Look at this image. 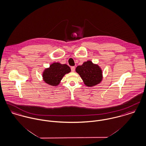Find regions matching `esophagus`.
Here are the masks:
<instances>
[{
  "instance_id": "34e87169",
  "label": "esophagus",
  "mask_w": 146,
  "mask_h": 146,
  "mask_svg": "<svg viewBox=\"0 0 146 146\" xmlns=\"http://www.w3.org/2000/svg\"><path fill=\"white\" fill-rule=\"evenodd\" d=\"M71 70L72 72H74L75 70V67L74 66H72L71 67Z\"/></svg>"
}]
</instances>
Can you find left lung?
<instances>
[{"label": "left lung", "instance_id": "1", "mask_svg": "<svg viewBox=\"0 0 146 146\" xmlns=\"http://www.w3.org/2000/svg\"><path fill=\"white\" fill-rule=\"evenodd\" d=\"M76 72L79 74L84 84L89 87L99 84L103 79L101 68L91 61L85 62L82 65L77 66Z\"/></svg>", "mask_w": 146, "mask_h": 146}]
</instances>
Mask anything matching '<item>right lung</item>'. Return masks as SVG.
<instances>
[{
  "mask_svg": "<svg viewBox=\"0 0 146 146\" xmlns=\"http://www.w3.org/2000/svg\"><path fill=\"white\" fill-rule=\"evenodd\" d=\"M70 71V67L66 64L54 62L48 68L44 70L42 77L46 83L51 86H56L60 83L64 75Z\"/></svg>",
  "mask_w": 146,
  "mask_h": 146,
  "instance_id": "obj_1",
  "label": "right lung"
}]
</instances>
